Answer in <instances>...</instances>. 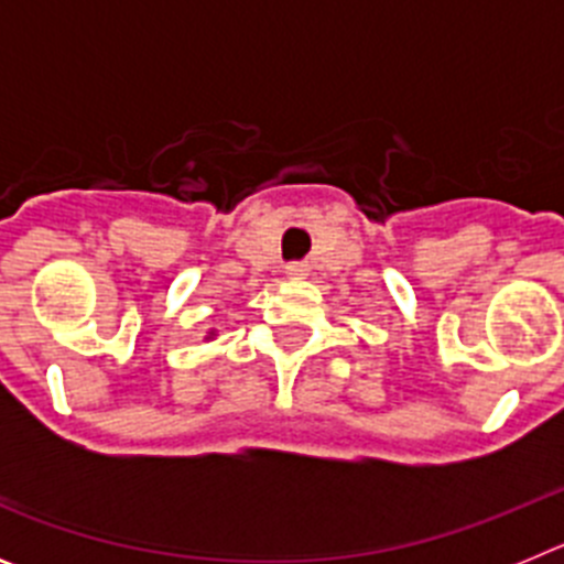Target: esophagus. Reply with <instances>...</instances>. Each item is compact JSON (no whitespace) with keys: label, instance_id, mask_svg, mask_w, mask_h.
<instances>
[{"label":"esophagus","instance_id":"esophagus-1","mask_svg":"<svg viewBox=\"0 0 564 564\" xmlns=\"http://www.w3.org/2000/svg\"><path fill=\"white\" fill-rule=\"evenodd\" d=\"M288 276L305 279V276H307V268L302 265V262H293V265H288Z\"/></svg>","mask_w":564,"mask_h":564}]
</instances>
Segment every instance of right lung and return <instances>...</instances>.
I'll return each instance as SVG.
<instances>
[{
    "instance_id": "add662e5",
    "label": "right lung",
    "mask_w": 564,
    "mask_h": 564,
    "mask_svg": "<svg viewBox=\"0 0 564 564\" xmlns=\"http://www.w3.org/2000/svg\"><path fill=\"white\" fill-rule=\"evenodd\" d=\"M214 336H217V330H208V336H206V338H208V341H212Z\"/></svg>"
}]
</instances>
